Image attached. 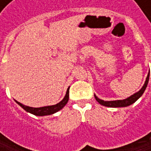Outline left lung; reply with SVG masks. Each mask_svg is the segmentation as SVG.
Instances as JSON below:
<instances>
[{"label":"left lung","mask_w":151,"mask_h":151,"mask_svg":"<svg viewBox=\"0 0 151 151\" xmlns=\"http://www.w3.org/2000/svg\"><path fill=\"white\" fill-rule=\"evenodd\" d=\"M149 78H150V73L148 74L147 78H146V80H145V83L143 85V86L142 87V89L136 93L135 94L131 95L130 97L125 99V100H119V101H104L101 99H99L96 95H94L95 97V100L101 104V105L105 106H110V107H124V106H128L133 104L134 102H136V101L142 95V93H144L146 87H147V85H148V82H149Z\"/></svg>","instance_id":"left-lung-1"}]
</instances>
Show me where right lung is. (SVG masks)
I'll use <instances>...</instances> for the list:
<instances>
[{"instance_id": "obj_1", "label": "right lung", "mask_w": 151, "mask_h": 151, "mask_svg": "<svg viewBox=\"0 0 151 151\" xmlns=\"http://www.w3.org/2000/svg\"><path fill=\"white\" fill-rule=\"evenodd\" d=\"M69 100V88L67 89L66 94L65 96V98L58 104L52 106H42V107H30L28 106L22 105V103L16 101V103H18V105H20L25 111L33 114L35 115H38V116H43V115H49V114H52L58 111H59L60 109H62L66 105V103L68 102Z\"/></svg>"}]
</instances>
